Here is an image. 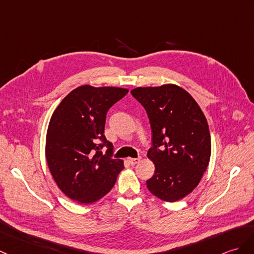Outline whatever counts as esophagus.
Masks as SVG:
<instances>
[{
  "mask_svg": "<svg viewBox=\"0 0 254 254\" xmlns=\"http://www.w3.org/2000/svg\"><path fill=\"white\" fill-rule=\"evenodd\" d=\"M127 161H128L129 164H132V166H134V164H136V163H138L140 161V159L139 158H128Z\"/></svg>",
  "mask_w": 254,
  "mask_h": 254,
  "instance_id": "obj_1",
  "label": "esophagus"
}]
</instances>
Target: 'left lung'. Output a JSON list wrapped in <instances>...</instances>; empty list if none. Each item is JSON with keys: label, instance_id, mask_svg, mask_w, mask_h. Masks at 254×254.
I'll return each mask as SVG.
<instances>
[{"label": "left lung", "instance_id": "8db88e82", "mask_svg": "<svg viewBox=\"0 0 254 254\" xmlns=\"http://www.w3.org/2000/svg\"><path fill=\"white\" fill-rule=\"evenodd\" d=\"M149 118L152 147L147 156L155 174L148 190L168 202L190 194L208 168L211 137L207 119L188 92L175 84L131 91Z\"/></svg>", "mask_w": 254, "mask_h": 254}]
</instances>
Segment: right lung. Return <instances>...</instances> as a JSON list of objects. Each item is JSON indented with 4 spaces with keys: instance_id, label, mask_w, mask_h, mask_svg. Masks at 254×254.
<instances>
[{
    "instance_id": "right-lung-1",
    "label": "right lung",
    "mask_w": 254,
    "mask_h": 254,
    "mask_svg": "<svg viewBox=\"0 0 254 254\" xmlns=\"http://www.w3.org/2000/svg\"><path fill=\"white\" fill-rule=\"evenodd\" d=\"M127 92L115 86L82 85L70 92L52 115L46 161L57 186L71 200L83 204L97 201L111 190L125 168L120 159L110 158L114 146L104 131L107 111ZM104 145L108 147L105 156L100 151Z\"/></svg>"
}]
</instances>
